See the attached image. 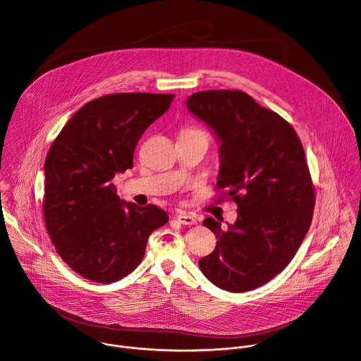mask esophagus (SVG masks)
I'll list each match as a JSON object with an SVG mask.
<instances>
[{"label": "esophagus", "mask_w": 361, "mask_h": 361, "mask_svg": "<svg viewBox=\"0 0 361 361\" xmlns=\"http://www.w3.org/2000/svg\"><path fill=\"white\" fill-rule=\"evenodd\" d=\"M177 221L183 224V225H196L197 224L196 217L192 216V214H178L177 216Z\"/></svg>", "instance_id": "obj_1"}]
</instances>
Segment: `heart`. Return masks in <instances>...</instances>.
I'll return each mask as SVG.
<instances>
[{
	"instance_id": "heart-1",
	"label": "heart",
	"mask_w": 361,
	"mask_h": 361,
	"mask_svg": "<svg viewBox=\"0 0 361 361\" xmlns=\"http://www.w3.org/2000/svg\"><path fill=\"white\" fill-rule=\"evenodd\" d=\"M195 129H185V130H183V132H192Z\"/></svg>"
}]
</instances>
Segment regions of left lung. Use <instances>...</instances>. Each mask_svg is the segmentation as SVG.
Masks as SVG:
<instances>
[{"mask_svg":"<svg viewBox=\"0 0 361 361\" xmlns=\"http://www.w3.org/2000/svg\"><path fill=\"white\" fill-rule=\"evenodd\" d=\"M187 109L219 141L217 187L238 204L226 229L203 221L219 240L199 268L222 290H254L288 265L309 231L314 188L304 147L287 121L240 90L197 92Z\"/></svg>","mask_w":361,"mask_h":361,"instance_id":"1","label":"left lung"}]
</instances>
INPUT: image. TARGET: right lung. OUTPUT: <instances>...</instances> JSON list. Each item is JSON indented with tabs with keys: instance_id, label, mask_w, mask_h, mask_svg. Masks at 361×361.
<instances>
[{
	"instance_id": "add662e5",
	"label": "right lung",
	"mask_w": 361,
	"mask_h": 361,
	"mask_svg": "<svg viewBox=\"0 0 361 361\" xmlns=\"http://www.w3.org/2000/svg\"><path fill=\"white\" fill-rule=\"evenodd\" d=\"M173 94L115 93L86 103L64 125L45 159L44 217L63 261L78 275L114 283L137 268L166 212L121 200L111 180L133 167L145 129Z\"/></svg>"
}]
</instances>
